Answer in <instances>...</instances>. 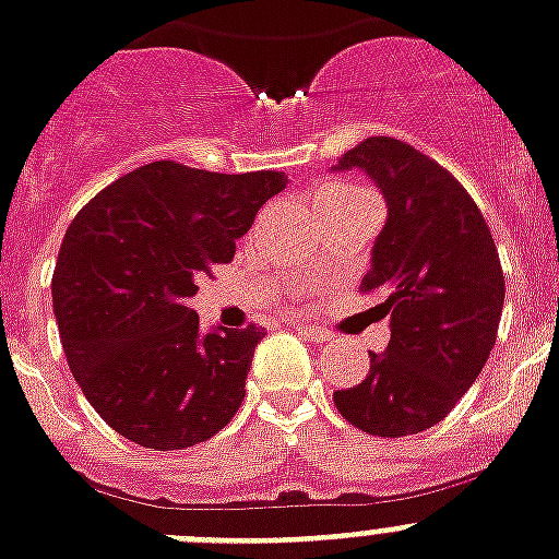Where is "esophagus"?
<instances>
[{"instance_id": "esophagus-1", "label": "esophagus", "mask_w": 559, "mask_h": 559, "mask_svg": "<svg viewBox=\"0 0 559 559\" xmlns=\"http://www.w3.org/2000/svg\"><path fill=\"white\" fill-rule=\"evenodd\" d=\"M295 330H298V333H301V335H307V338H310V342H316V344L330 342V333H326V330H319V326L295 324Z\"/></svg>"}]
</instances>
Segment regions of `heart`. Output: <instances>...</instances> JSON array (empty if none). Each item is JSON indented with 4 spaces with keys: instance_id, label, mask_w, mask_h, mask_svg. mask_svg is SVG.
<instances>
[{
    "instance_id": "heart-1",
    "label": "heart",
    "mask_w": 559,
    "mask_h": 559,
    "mask_svg": "<svg viewBox=\"0 0 559 559\" xmlns=\"http://www.w3.org/2000/svg\"><path fill=\"white\" fill-rule=\"evenodd\" d=\"M358 192H361V189H356V186L350 183H326L319 189L316 201H321V198H344V194H358Z\"/></svg>"
}]
</instances>
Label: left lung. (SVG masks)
<instances>
[{
  "label": "left lung",
  "mask_w": 559,
  "mask_h": 559,
  "mask_svg": "<svg viewBox=\"0 0 559 559\" xmlns=\"http://www.w3.org/2000/svg\"><path fill=\"white\" fill-rule=\"evenodd\" d=\"M335 169H361L388 201L358 289L384 295L390 342L333 402L365 433L411 437L442 421L491 356L506 301L497 243L465 186L402 140L367 138Z\"/></svg>",
  "instance_id": "1"
}]
</instances>
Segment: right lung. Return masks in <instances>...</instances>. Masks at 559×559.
<instances>
[{
    "label": "right lung",
    "instance_id": "obj_1",
    "mask_svg": "<svg viewBox=\"0 0 559 559\" xmlns=\"http://www.w3.org/2000/svg\"><path fill=\"white\" fill-rule=\"evenodd\" d=\"M281 171L217 175L175 160L117 177L71 221L51 278L68 367L106 425L180 451L229 425L264 333H203L194 278L229 264Z\"/></svg>",
    "mask_w": 559,
    "mask_h": 559
}]
</instances>
